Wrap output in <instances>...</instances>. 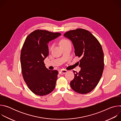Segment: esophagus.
Masks as SVG:
<instances>
[{"label":"esophagus","mask_w":121,"mask_h":121,"mask_svg":"<svg viewBox=\"0 0 121 121\" xmlns=\"http://www.w3.org/2000/svg\"><path fill=\"white\" fill-rule=\"evenodd\" d=\"M60 72H61V73H62V74H65L67 72V70L64 69V70H61Z\"/></svg>","instance_id":"1"}]
</instances>
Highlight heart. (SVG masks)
<instances>
[{"mask_svg":"<svg viewBox=\"0 0 121 121\" xmlns=\"http://www.w3.org/2000/svg\"><path fill=\"white\" fill-rule=\"evenodd\" d=\"M68 42H69V41L67 40H65V39L62 40L60 41V46L62 45H63V44H65V43H68ZM52 47H53V46H52L51 47V49L52 48Z\"/></svg>","mask_w":121,"mask_h":121,"instance_id":"b5f03b06","label":"heart"}]
</instances>
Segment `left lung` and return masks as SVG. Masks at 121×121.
I'll use <instances>...</instances> for the list:
<instances>
[{
	"label": "left lung",
	"mask_w": 121,
	"mask_h": 121,
	"mask_svg": "<svg viewBox=\"0 0 121 121\" xmlns=\"http://www.w3.org/2000/svg\"><path fill=\"white\" fill-rule=\"evenodd\" d=\"M64 36L71 40L75 54L80 57V71H73L75 77L71 88L80 94H87L98 85L104 69V54L98 40L88 30L77 29L65 32Z\"/></svg>",
	"instance_id": "8db88e82"
}]
</instances>
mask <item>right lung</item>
<instances>
[{
	"mask_svg": "<svg viewBox=\"0 0 121 121\" xmlns=\"http://www.w3.org/2000/svg\"><path fill=\"white\" fill-rule=\"evenodd\" d=\"M61 35L37 30L29 34L23 45L21 54L23 78L30 90L37 95H47L55 88L58 72L49 70L43 61L49 54V42Z\"/></svg>",
	"mask_w": 121,
	"mask_h": 121,
	"instance_id": "1",
	"label": "right lung"
}]
</instances>
